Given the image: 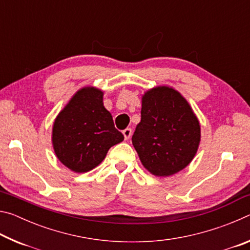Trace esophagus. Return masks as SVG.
<instances>
[{
	"label": "esophagus",
	"mask_w": 250,
	"mask_h": 250,
	"mask_svg": "<svg viewBox=\"0 0 250 250\" xmlns=\"http://www.w3.org/2000/svg\"><path fill=\"white\" fill-rule=\"evenodd\" d=\"M122 133H124L125 140H129L131 135H132V129H130V128H126V129H125L124 131H122Z\"/></svg>",
	"instance_id": "1"
}]
</instances>
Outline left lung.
Listing matches in <instances>:
<instances>
[{
  "label": "left lung",
  "mask_w": 250,
  "mask_h": 250,
  "mask_svg": "<svg viewBox=\"0 0 250 250\" xmlns=\"http://www.w3.org/2000/svg\"><path fill=\"white\" fill-rule=\"evenodd\" d=\"M200 141V122L179 91L159 86L142 96L141 121L132 145L150 173L170 176L183 170L195 156Z\"/></svg>",
  "instance_id": "left-lung-1"
}]
</instances>
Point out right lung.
<instances>
[{"mask_svg":"<svg viewBox=\"0 0 250 250\" xmlns=\"http://www.w3.org/2000/svg\"><path fill=\"white\" fill-rule=\"evenodd\" d=\"M104 92L84 87L58 113L53 125L55 154L65 167L84 173L103 162L112 146L124 141L112 116L104 108Z\"/></svg>","mask_w":250,"mask_h":250,"instance_id":"obj_1","label":"right lung"}]
</instances>
